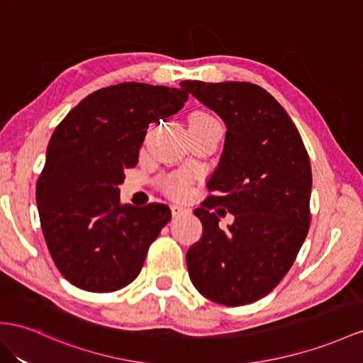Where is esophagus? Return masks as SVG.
Returning a JSON list of instances; mask_svg holds the SVG:
<instances>
[{
	"instance_id": "obj_1",
	"label": "esophagus",
	"mask_w": 363,
	"mask_h": 363,
	"mask_svg": "<svg viewBox=\"0 0 363 363\" xmlns=\"http://www.w3.org/2000/svg\"><path fill=\"white\" fill-rule=\"evenodd\" d=\"M187 210H185L184 207H181V206H172V215L173 216H179V215H182V213H185Z\"/></svg>"
}]
</instances>
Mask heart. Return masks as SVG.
<instances>
[{"mask_svg":"<svg viewBox=\"0 0 363 363\" xmlns=\"http://www.w3.org/2000/svg\"><path fill=\"white\" fill-rule=\"evenodd\" d=\"M190 121H199V123H211L216 121L211 115L206 113V111H194L190 116ZM165 193L172 194V196H184L189 190V179L184 176H173L164 182Z\"/></svg>","mask_w":363,"mask_h":363,"instance_id":"heart-1","label":"heart"}]
</instances>
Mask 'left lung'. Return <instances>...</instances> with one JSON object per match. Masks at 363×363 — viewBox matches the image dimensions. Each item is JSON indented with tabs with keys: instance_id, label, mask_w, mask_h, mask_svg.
I'll use <instances>...</instances> for the list:
<instances>
[{
	"instance_id": "obj_1",
	"label": "left lung",
	"mask_w": 363,
	"mask_h": 363,
	"mask_svg": "<svg viewBox=\"0 0 363 363\" xmlns=\"http://www.w3.org/2000/svg\"><path fill=\"white\" fill-rule=\"evenodd\" d=\"M181 86L227 125L207 184L211 194L194 210L203 233L185 256L189 274L213 302L252 303L282 281L308 233L310 157L291 118L262 87L233 81ZM216 206L235 215L233 225L218 227Z\"/></svg>"
}]
</instances>
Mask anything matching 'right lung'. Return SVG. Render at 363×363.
I'll use <instances>...</instances> for the list:
<instances>
[{"label": "right lung", "mask_w": 363, "mask_h": 363, "mask_svg": "<svg viewBox=\"0 0 363 363\" xmlns=\"http://www.w3.org/2000/svg\"><path fill=\"white\" fill-rule=\"evenodd\" d=\"M185 89L121 82L93 91L55 128L36 181L43 235L60 273L81 290H121L141 272L172 218L165 203L121 202L147 128L184 107Z\"/></svg>", "instance_id": "1"}]
</instances>
